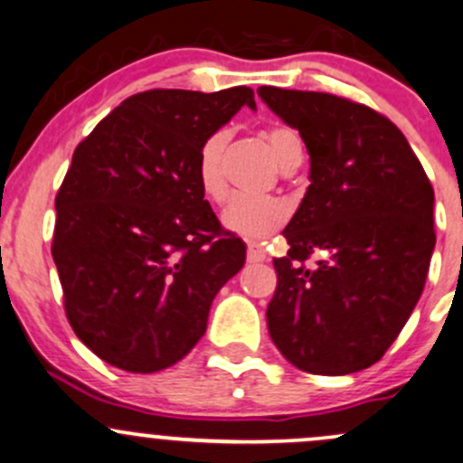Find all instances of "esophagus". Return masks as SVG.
I'll return each instance as SVG.
<instances>
[{"instance_id":"34e87169","label":"esophagus","mask_w":463,"mask_h":463,"mask_svg":"<svg viewBox=\"0 0 463 463\" xmlns=\"http://www.w3.org/2000/svg\"><path fill=\"white\" fill-rule=\"evenodd\" d=\"M247 260L250 262L267 260V250L262 245H258V242H250V245H247Z\"/></svg>"}]
</instances>
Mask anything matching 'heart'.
Instances as JSON below:
<instances>
[{
  "mask_svg": "<svg viewBox=\"0 0 463 463\" xmlns=\"http://www.w3.org/2000/svg\"><path fill=\"white\" fill-rule=\"evenodd\" d=\"M227 132L218 130L210 134L201 143L196 154V181L201 192L213 203H222L227 198V178L222 167V154L227 147ZM265 138L269 143L273 156L280 163L282 170L291 172L305 158V141L296 128L276 123L267 128ZM289 218V207L278 198H251L233 196L221 213V222L227 232L245 238V241H265L273 232L280 230Z\"/></svg>",
  "mask_w": 463,
  "mask_h": 463,
  "instance_id": "obj_1",
  "label": "heart"
}]
</instances>
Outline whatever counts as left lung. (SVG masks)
Here are the masks:
<instances>
[{
    "label": "left lung",
    "instance_id": "8db88e82",
    "mask_svg": "<svg viewBox=\"0 0 463 463\" xmlns=\"http://www.w3.org/2000/svg\"><path fill=\"white\" fill-rule=\"evenodd\" d=\"M258 97L309 152L305 198L285 227L267 326L300 371L369 369L415 309L435 250V192L395 123L326 92L262 86ZM313 250L327 258L313 270Z\"/></svg>",
    "mask_w": 463,
    "mask_h": 463
}]
</instances>
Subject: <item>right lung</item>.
<instances>
[{"label": "right lung", "instance_id": "obj_1", "mask_svg": "<svg viewBox=\"0 0 463 463\" xmlns=\"http://www.w3.org/2000/svg\"><path fill=\"white\" fill-rule=\"evenodd\" d=\"M242 106L256 110L247 86L138 92L72 154L54 198L52 258L68 322L117 369L183 360L245 265V242L225 233L196 181L201 143Z\"/></svg>", "mask_w": 463, "mask_h": 463}]
</instances>
